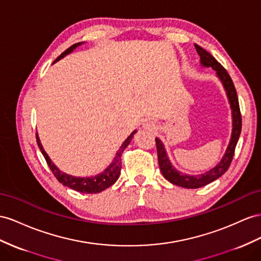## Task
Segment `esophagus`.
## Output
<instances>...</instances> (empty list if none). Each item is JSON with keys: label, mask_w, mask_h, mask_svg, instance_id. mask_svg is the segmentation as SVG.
<instances>
[{"label": "esophagus", "mask_w": 261, "mask_h": 261, "mask_svg": "<svg viewBox=\"0 0 261 261\" xmlns=\"http://www.w3.org/2000/svg\"><path fill=\"white\" fill-rule=\"evenodd\" d=\"M143 129L146 131H154L156 129V124L152 120H148L143 123Z\"/></svg>", "instance_id": "esophagus-1"}]
</instances>
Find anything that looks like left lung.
I'll return each mask as SVG.
<instances>
[{"instance_id":"8db88e82","label":"left lung","mask_w":261,"mask_h":261,"mask_svg":"<svg viewBox=\"0 0 261 261\" xmlns=\"http://www.w3.org/2000/svg\"><path fill=\"white\" fill-rule=\"evenodd\" d=\"M195 48H196L197 54L200 57V64H202L204 67H211V68H213L214 70H216V75L224 86V88L226 90V95L228 97V101L230 103V108H231L232 131H231L229 144L227 146V150L225 152L223 159L220 160V162L215 166V168H213L208 172L203 173V174L200 175H189V174H184V173L178 172L170 162L161 140L155 138L159 166L163 176L172 184L181 186V188H185V189L202 188V186L210 184L215 181V179H217L218 177L222 176L224 173L228 170L229 165L232 161L233 153H235V149L240 136V132H242V115H240L237 92L230 76L228 75V72H227V70L224 68V67L220 65L208 51H206L204 48H202L200 46L196 44H195Z\"/></svg>"}]
</instances>
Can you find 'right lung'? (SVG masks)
Listing matches in <instances>:
<instances>
[{
	"label": "right lung",
	"instance_id": "add662e5",
	"mask_svg": "<svg viewBox=\"0 0 261 261\" xmlns=\"http://www.w3.org/2000/svg\"><path fill=\"white\" fill-rule=\"evenodd\" d=\"M82 44L83 43H77V44H73L72 46H70L68 49H66L63 54H61L56 58L55 62L59 61V59L63 58L64 56L68 55L69 53H71L77 47V46L82 45ZM136 132L137 131L135 130L128 138L125 139V141L122 143L121 146H120L119 151L116 153L115 159H113V161L110 163L108 168H107L103 172L100 173V174L95 175V176H90V177H77V176L66 174V173L62 172L54 163L50 161L49 156L47 155V153L45 152L41 141H39L38 135H36V141H37L39 150H41L42 154L44 155L46 162H47L50 171L53 172V174L55 175V177L64 186H67V188H70L71 190H75L80 193H86V194H96V193H100L103 190L108 189L109 186H111L112 184H115L117 182V179L119 178V175H120V172H121L122 152L126 148V146L129 145V143L131 142V140L133 138V135H135Z\"/></svg>",
	"mask_w": 261,
	"mask_h": 261
}]
</instances>
